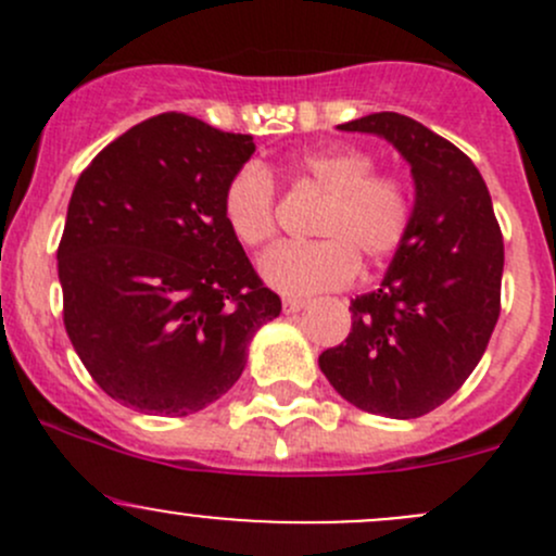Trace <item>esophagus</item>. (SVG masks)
<instances>
[{
    "mask_svg": "<svg viewBox=\"0 0 556 556\" xmlns=\"http://www.w3.org/2000/svg\"><path fill=\"white\" fill-rule=\"evenodd\" d=\"M306 306V301L304 299H282V312L285 314H295V312H301Z\"/></svg>",
    "mask_w": 556,
    "mask_h": 556,
    "instance_id": "1",
    "label": "esophagus"
}]
</instances>
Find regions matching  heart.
<instances>
[{"instance_id":"obj_1","label":"heart","mask_w":556,"mask_h":556,"mask_svg":"<svg viewBox=\"0 0 556 556\" xmlns=\"http://www.w3.org/2000/svg\"><path fill=\"white\" fill-rule=\"evenodd\" d=\"M366 150L330 148L295 161V177L328 193L312 226L314 242L282 244L261 261L263 282L285 295L344 288L357 271L401 250L412 226V193L395 174L374 172ZM223 217L239 244L261 250L277 233V185L263 166L247 164L223 195Z\"/></svg>"}]
</instances>
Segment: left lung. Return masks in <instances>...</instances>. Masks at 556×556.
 Wrapping results in <instances>:
<instances>
[{"label":"left lung","mask_w":556,"mask_h":556,"mask_svg":"<svg viewBox=\"0 0 556 556\" xmlns=\"http://www.w3.org/2000/svg\"><path fill=\"white\" fill-rule=\"evenodd\" d=\"M341 131L377 134L412 166L414 212L382 285L352 301V330L319 371L368 414L414 419L450 401L501 314L503 233L473 161L422 123L374 112Z\"/></svg>","instance_id":"obj_1"}]
</instances>
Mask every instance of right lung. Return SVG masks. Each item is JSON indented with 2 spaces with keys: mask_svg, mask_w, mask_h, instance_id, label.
<instances>
[{
  "mask_svg": "<svg viewBox=\"0 0 556 556\" xmlns=\"http://www.w3.org/2000/svg\"><path fill=\"white\" fill-rule=\"evenodd\" d=\"M252 153L250 134L164 112L77 179L55 252L64 325L93 382L123 406L201 412L237 384L255 330L282 312L223 217Z\"/></svg>",
  "mask_w": 556,
  "mask_h": 556,
  "instance_id": "1",
  "label": "right lung"
}]
</instances>
